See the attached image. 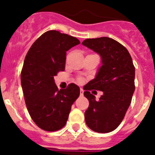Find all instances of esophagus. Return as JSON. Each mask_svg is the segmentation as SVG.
I'll return each instance as SVG.
<instances>
[{
  "label": "esophagus",
  "mask_w": 155,
  "mask_h": 155,
  "mask_svg": "<svg viewBox=\"0 0 155 155\" xmlns=\"http://www.w3.org/2000/svg\"><path fill=\"white\" fill-rule=\"evenodd\" d=\"M80 94L81 95V96H83V94H84V90L82 89V88H81L80 90Z\"/></svg>",
  "instance_id": "esophagus-1"
}]
</instances>
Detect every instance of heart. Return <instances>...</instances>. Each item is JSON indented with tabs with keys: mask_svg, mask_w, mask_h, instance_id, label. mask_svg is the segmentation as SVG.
<instances>
[{
	"mask_svg": "<svg viewBox=\"0 0 155 155\" xmlns=\"http://www.w3.org/2000/svg\"><path fill=\"white\" fill-rule=\"evenodd\" d=\"M81 81H82L81 80H79V82H81Z\"/></svg>",
	"mask_w": 155,
	"mask_h": 155,
	"instance_id": "b5f03b06",
	"label": "heart"
}]
</instances>
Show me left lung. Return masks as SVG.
<instances>
[{
  "label": "left lung",
  "instance_id": "8db88e82",
  "mask_svg": "<svg viewBox=\"0 0 155 155\" xmlns=\"http://www.w3.org/2000/svg\"><path fill=\"white\" fill-rule=\"evenodd\" d=\"M82 45L98 53L102 62L95 78L84 87L89 101L84 120L94 132L109 133L123 121L135 90L132 58L123 45L109 37L87 39ZM93 89L104 91L99 100L90 92Z\"/></svg>",
  "mask_w": 155,
  "mask_h": 155
}]
</instances>
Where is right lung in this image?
<instances>
[{"label":"right lung","instance_id":"obj_1","mask_svg":"<svg viewBox=\"0 0 155 155\" xmlns=\"http://www.w3.org/2000/svg\"><path fill=\"white\" fill-rule=\"evenodd\" d=\"M79 43L75 37L51 30L35 40L25 58L21 73L25 101L31 118L44 130L63 128L80 95L78 85L72 83L58 90L53 78L65 69L67 51Z\"/></svg>","mask_w":155,"mask_h":155}]
</instances>
